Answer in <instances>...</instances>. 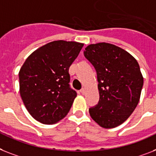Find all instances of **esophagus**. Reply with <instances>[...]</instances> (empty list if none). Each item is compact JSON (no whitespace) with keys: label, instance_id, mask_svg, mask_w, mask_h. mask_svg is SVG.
I'll return each instance as SVG.
<instances>
[{"label":"esophagus","instance_id":"1","mask_svg":"<svg viewBox=\"0 0 156 156\" xmlns=\"http://www.w3.org/2000/svg\"><path fill=\"white\" fill-rule=\"evenodd\" d=\"M80 93L83 95V94L85 93V89H84V88H82V89L80 90Z\"/></svg>","mask_w":156,"mask_h":156}]
</instances>
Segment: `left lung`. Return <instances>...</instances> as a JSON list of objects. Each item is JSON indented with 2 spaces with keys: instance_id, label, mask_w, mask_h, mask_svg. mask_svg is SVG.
<instances>
[{
  "instance_id": "left-lung-1",
  "label": "left lung",
  "mask_w": 156,
  "mask_h": 156,
  "mask_svg": "<svg viewBox=\"0 0 156 156\" xmlns=\"http://www.w3.org/2000/svg\"><path fill=\"white\" fill-rule=\"evenodd\" d=\"M84 56L96 71L100 100L89 108L94 121L113 128L127 120L140 101L144 77L133 56L112 44L97 43L85 48Z\"/></svg>"
}]
</instances>
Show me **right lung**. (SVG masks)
I'll list each match as a JSON object with an SVG mask.
<instances>
[{"instance_id": "obj_1", "label": "right lung", "mask_w": 156, "mask_h": 156, "mask_svg": "<svg viewBox=\"0 0 156 156\" xmlns=\"http://www.w3.org/2000/svg\"><path fill=\"white\" fill-rule=\"evenodd\" d=\"M83 46L76 41H52L24 61L19 72L20 94L36 120L52 124L66 116L77 95L69 85V69Z\"/></svg>"}]
</instances>
